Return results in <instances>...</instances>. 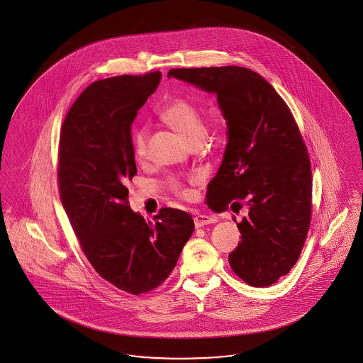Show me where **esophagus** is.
I'll return each instance as SVG.
<instances>
[{
    "label": "esophagus",
    "instance_id": "34e87169",
    "mask_svg": "<svg viewBox=\"0 0 363 363\" xmlns=\"http://www.w3.org/2000/svg\"><path fill=\"white\" fill-rule=\"evenodd\" d=\"M211 223H215V218L213 216H209V215H197L194 216V225L199 228V227H204V225H211Z\"/></svg>",
    "mask_w": 363,
    "mask_h": 363
}]
</instances>
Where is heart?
<instances>
[{
    "label": "heart",
    "mask_w": 363,
    "mask_h": 363,
    "mask_svg": "<svg viewBox=\"0 0 363 363\" xmlns=\"http://www.w3.org/2000/svg\"><path fill=\"white\" fill-rule=\"evenodd\" d=\"M162 118L166 123H169L178 133H181L188 141L201 140L204 136V126L201 121V116L199 108L193 104H190L185 99H174L167 104L162 111ZM211 122L215 126L223 125V117L219 110L212 111ZM147 138L148 132L145 126L138 128L133 132L132 145L133 152L138 157H144L147 151ZM174 189L181 194H185V190L182 189V185L178 181L173 182Z\"/></svg>",
    "instance_id": "obj_1"
}]
</instances>
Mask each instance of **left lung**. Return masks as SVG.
<instances>
[{
    "instance_id": "8db88e82",
    "label": "left lung",
    "mask_w": 363,
    "mask_h": 363,
    "mask_svg": "<svg viewBox=\"0 0 363 363\" xmlns=\"http://www.w3.org/2000/svg\"><path fill=\"white\" fill-rule=\"evenodd\" d=\"M167 77L216 96L227 145L208 184V207L246 203L230 267L250 286L277 283L299 259L311 213V162L287 104L262 76L241 67L172 69Z\"/></svg>"
}]
</instances>
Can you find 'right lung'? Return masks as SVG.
Segmentation results:
<instances>
[{
    "mask_svg": "<svg viewBox=\"0 0 363 363\" xmlns=\"http://www.w3.org/2000/svg\"><path fill=\"white\" fill-rule=\"evenodd\" d=\"M162 73L117 76L86 86L61 128V201L95 271L126 293L160 286L189 241V213L162 208L155 223L133 212L126 184L138 173L132 123Z\"/></svg>",
    "mask_w": 363,
    "mask_h": 363,
    "instance_id": "right-lung-1",
    "label": "right lung"
}]
</instances>
